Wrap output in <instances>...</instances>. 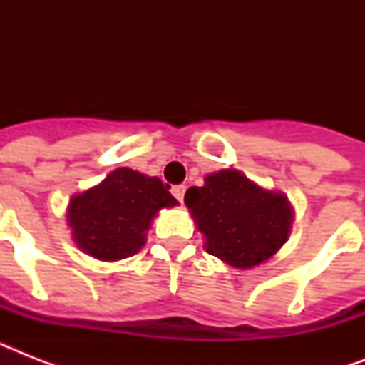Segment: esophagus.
<instances>
[{"label":"esophagus","mask_w":365,"mask_h":365,"mask_svg":"<svg viewBox=\"0 0 365 365\" xmlns=\"http://www.w3.org/2000/svg\"><path fill=\"white\" fill-rule=\"evenodd\" d=\"M172 195L182 202L183 195H185V185H174V187H172Z\"/></svg>","instance_id":"obj_1"}]
</instances>
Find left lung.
Masks as SVG:
<instances>
[{"label": "left lung", "instance_id": "left-lung-1", "mask_svg": "<svg viewBox=\"0 0 365 365\" xmlns=\"http://www.w3.org/2000/svg\"><path fill=\"white\" fill-rule=\"evenodd\" d=\"M205 248L235 269H252L277 254L288 240L294 208L284 193L259 187L242 172L225 168L185 193Z\"/></svg>", "mask_w": 365, "mask_h": 365}]
</instances>
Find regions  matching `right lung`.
Instances as JSON below:
<instances>
[{"mask_svg":"<svg viewBox=\"0 0 365 365\" xmlns=\"http://www.w3.org/2000/svg\"><path fill=\"white\" fill-rule=\"evenodd\" d=\"M168 189L159 178L117 168L98 185L71 197L68 225L73 240L100 261L138 254L157 212L178 205Z\"/></svg>","mask_w":365,"mask_h":365,"instance_id":"right-lung-1","label":"right lung"}]
</instances>
